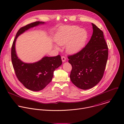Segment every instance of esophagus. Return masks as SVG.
<instances>
[{"label":"esophagus","instance_id":"1","mask_svg":"<svg viewBox=\"0 0 124 124\" xmlns=\"http://www.w3.org/2000/svg\"><path fill=\"white\" fill-rule=\"evenodd\" d=\"M62 62H64L66 60V58L65 56H62Z\"/></svg>","mask_w":124,"mask_h":124}]
</instances>
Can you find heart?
I'll use <instances>...</instances> for the list:
<instances>
[{"label":"heart","instance_id":"heart-1","mask_svg":"<svg viewBox=\"0 0 124 124\" xmlns=\"http://www.w3.org/2000/svg\"><path fill=\"white\" fill-rule=\"evenodd\" d=\"M87 38L88 33L85 30L72 26L61 28L57 33L55 40L58 45L67 44V51L69 53H74L84 47Z\"/></svg>","mask_w":124,"mask_h":124}]
</instances>
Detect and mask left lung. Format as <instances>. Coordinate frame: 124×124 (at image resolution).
Wrapping results in <instances>:
<instances>
[{"instance_id": "1", "label": "left lung", "mask_w": 124, "mask_h": 124, "mask_svg": "<svg viewBox=\"0 0 124 124\" xmlns=\"http://www.w3.org/2000/svg\"><path fill=\"white\" fill-rule=\"evenodd\" d=\"M93 33L87 45L77 53L68 56L72 66L71 82L83 90L92 88L102 79L106 67L108 48L104 33L92 23Z\"/></svg>"}]
</instances>
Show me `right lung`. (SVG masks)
I'll return each mask as SVG.
<instances>
[{"instance_id": "obj_1", "label": "right lung", "mask_w": 124, "mask_h": 124, "mask_svg": "<svg viewBox=\"0 0 124 124\" xmlns=\"http://www.w3.org/2000/svg\"><path fill=\"white\" fill-rule=\"evenodd\" d=\"M44 22L36 21L20 28L18 31L11 47V61L18 80L26 88L33 91L44 88L52 80L53 71L62 64L61 57H44L34 63H26L18 58L15 51V42L20 34L31 28Z\"/></svg>"}]
</instances>
